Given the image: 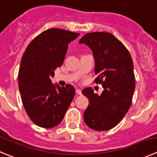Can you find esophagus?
I'll return each mask as SVG.
<instances>
[{
    "label": "esophagus",
    "instance_id": "34e87169",
    "mask_svg": "<svg viewBox=\"0 0 157 157\" xmlns=\"http://www.w3.org/2000/svg\"><path fill=\"white\" fill-rule=\"evenodd\" d=\"M76 94H77V95H80L81 94V90H80V89H76Z\"/></svg>",
    "mask_w": 157,
    "mask_h": 157
}]
</instances>
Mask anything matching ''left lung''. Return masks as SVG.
<instances>
[{
  "label": "left lung",
  "instance_id": "1",
  "mask_svg": "<svg viewBox=\"0 0 157 157\" xmlns=\"http://www.w3.org/2000/svg\"><path fill=\"white\" fill-rule=\"evenodd\" d=\"M79 42L91 49L94 83L104 87L100 96L90 87L82 91L89 100L83 120L95 131H107L118 125L132 105L136 86L132 59L125 45L109 32L87 33Z\"/></svg>",
  "mask_w": 157,
  "mask_h": 157
}]
</instances>
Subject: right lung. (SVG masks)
Masks as SVG:
<instances>
[{
	"mask_svg": "<svg viewBox=\"0 0 157 157\" xmlns=\"http://www.w3.org/2000/svg\"><path fill=\"white\" fill-rule=\"evenodd\" d=\"M79 36L64 29H48L36 36L23 54L17 77L19 90L26 113L38 126L58 125L74 99L73 86H54L50 77L62 66L68 44Z\"/></svg>",
	"mask_w": 157,
	"mask_h": 157,
	"instance_id": "add662e5",
	"label": "right lung"
}]
</instances>
